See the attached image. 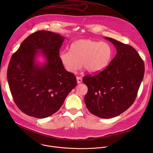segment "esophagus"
I'll use <instances>...</instances> for the list:
<instances>
[{
	"instance_id": "1",
	"label": "esophagus",
	"mask_w": 153,
	"mask_h": 153,
	"mask_svg": "<svg viewBox=\"0 0 153 153\" xmlns=\"http://www.w3.org/2000/svg\"><path fill=\"white\" fill-rule=\"evenodd\" d=\"M76 80H77V83L78 84H81L82 81V79L80 76H77L76 77Z\"/></svg>"
}]
</instances>
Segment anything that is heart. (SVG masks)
<instances>
[{
    "label": "heart",
    "mask_w": 153,
    "mask_h": 153,
    "mask_svg": "<svg viewBox=\"0 0 153 153\" xmlns=\"http://www.w3.org/2000/svg\"><path fill=\"white\" fill-rule=\"evenodd\" d=\"M112 50L106 42L79 39L71 44L69 51L61 52L59 58L66 71L75 74L83 67L90 73L105 69L111 60Z\"/></svg>",
    "instance_id": "obj_1"
}]
</instances>
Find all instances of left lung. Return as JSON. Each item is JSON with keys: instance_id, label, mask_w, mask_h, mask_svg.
Returning <instances> with one entry per match:
<instances>
[{"instance_id": "obj_1", "label": "left lung", "mask_w": 153, "mask_h": 153, "mask_svg": "<svg viewBox=\"0 0 153 153\" xmlns=\"http://www.w3.org/2000/svg\"><path fill=\"white\" fill-rule=\"evenodd\" d=\"M115 45L117 54L108 66L82 79L87 86L84 101L89 111L102 118H111L126 111L134 103L143 79V60L130 45L105 37Z\"/></svg>"}]
</instances>
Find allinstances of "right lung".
Instances as JSON below:
<instances>
[{
	"mask_svg": "<svg viewBox=\"0 0 153 153\" xmlns=\"http://www.w3.org/2000/svg\"><path fill=\"white\" fill-rule=\"evenodd\" d=\"M64 39L50 31H37L12 56L7 71L9 86L15 103L27 115L44 118L53 114L76 85V77L66 71L59 58ZM39 53L47 61L42 66L35 62Z\"/></svg>",
	"mask_w": 153,
	"mask_h": 153,
	"instance_id": "add662e5",
	"label": "right lung"
}]
</instances>
